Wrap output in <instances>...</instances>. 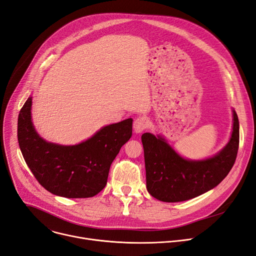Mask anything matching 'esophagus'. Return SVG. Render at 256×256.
Masks as SVG:
<instances>
[{
  "mask_svg": "<svg viewBox=\"0 0 256 256\" xmlns=\"http://www.w3.org/2000/svg\"><path fill=\"white\" fill-rule=\"evenodd\" d=\"M147 126H148V121L145 117H138L134 121V132L136 134L142 132L147 128Z\"/></svg>",
  "mask_w": 256,
  "mask_h": 256,
  "instance_id": "1",
  "label": "esophagus"
}]
</instances>
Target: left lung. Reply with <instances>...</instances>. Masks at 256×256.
I'll return each instance as SVG.
<instances>
[{
    "instance_id": "8db88e82",
    "label": "left lung",
    "mask_w": 256,
    "mask_h": 256,
    "mask_svg": "<svg viewBox=\"0 0 256 256\" xmlns=\"http://www.w3.org/2000/svg\"><path fill=\"white\" fill-rule=\"evenodd\" d=\"M232 117L230 141L219 152L204 160L186 158L163 136L144 132L141 140L148 193L164 202H180L217 186L232 170L238 154L240 124L234 110Z\"/></svg>"
}]
</instances>
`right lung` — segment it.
<instances>
[{
    "label": "right lung",
    "mask_w": 256,
    "mask_h": 256,
    "mask_svg": "<svg viewBox=\"0 0 256 256\" xmlns=\"http://www.w3.org/2000/svg\"><path fill=\"white\" fill-rule=\"evenodd\" d=\"M32 96L18 115V138L26 165L46 190L65 198H88L106 184L111 164L132 132L128 118L102 126L76 145H60L39 136L32 122Z\"/></svg>",
    "instance_id": "1"
}]
</instances>
